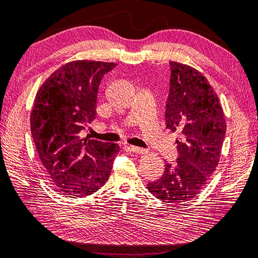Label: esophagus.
Returning <instances> with one entry per match:
<instances>
[{
	"label": "esophagus",
	"mask_w": 258,
	"mask_h": 258,
	"mask_svg": "<svg viewBox=\"0 0 258 258\" xmlns=\"http://www.w3.org/2000/svg\"><path fill=\"white\" fill-rule=\"evenodd\" d=\"M129 150L132 151V152H134V153H137V154H145V153H147L146 150L141 149V147H137V146H133V145L129 146Z\"/></svg>",
	"instance_id": "1"
}]
</instances>
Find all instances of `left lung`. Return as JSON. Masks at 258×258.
Instances as JSON below:
<instances>
[{
  "label": "left lung",
  "instance_id": "1",
  "mask_svg": "<svg viewBox=\"0 0 258 258\" xmlns=\"http://www.w3.org/2000/svg\"><path fill=\"white\" fill-rule=\"evenodd\" d=\"M170 70L166 124L181 134L176 141L179 155L147 188L160 200L181 204L197 197L216 170L226 123L217 94L199 71L177 61H170Z\"/></svg>",
  "mask_w": 258,
  "mask_h": 258
}]
</instances>
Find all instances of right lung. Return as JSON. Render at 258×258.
I'll return each instance as SVG.
<instances>
[{
	"label": "right lung",
	"mask_w": 258,
	"mask_h": 258,
	"mask_svg": "<svg viewBox=\"0 0 258 258\" xmlns=\"http://www.w3.org/2000/svg\"><path fill=\"white\" fill-rule=\"evenodd\" d=\"M115 62L74 60L59 67L37 90L31 132L45 174L67 197L90 196L106 183L119 145L81 138L96 117L101 79Z\"/></svg>",
	"instance_id": "right-lung-1"
}]
</instances>
